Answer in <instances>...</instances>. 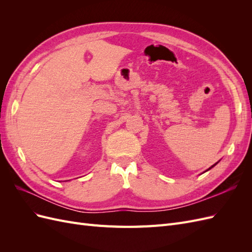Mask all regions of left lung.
<instances>
[{
	"instance_id": "8db88e82",
	"label": "left lung",
	"mask_w": 252,
	"mask_h": 252,
	"mask_svg": "<svg viewBox=\"0 0 252 252\" xmlns=\"http://www.w3.org/2000/svg\"><path fill=\"white\" fill-rule=\"evenodd\" d=\"M218 163H219V162H218ZM218 163H216V164H215V165H212V166H211V167H209V168H208V169H207V170H206V171H208V170H210V169H211V168H212V167H215V166H216V165H217V164H218ZM206 171H205V172H206Z\"/></svg>"
}]
</instances>
